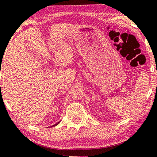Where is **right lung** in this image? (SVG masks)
Listing matches in <instances>:
<instances>
[{
  "mask_svg": "<svg viewBox=\"0 0 157 157\" xmlns=\"http://www.w3.org/2000/svg\"><path fill=\"white\" fill-rule=\"evenodd\" d=\"M59 122H60V121H59V122H58V123H56V124H54V125H53V126H50V127H53V126H56V125H58V124H59Z\"/></svg>",
  "mask_w": 157,
  "mask_h": 157,
  "instance_id": "add662e5",
  "label": "right lung"
}]
</instances>
